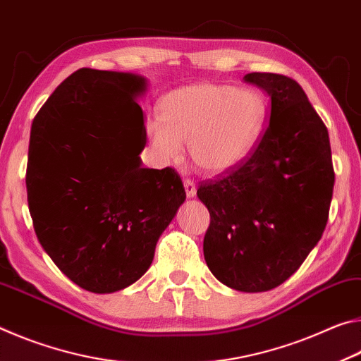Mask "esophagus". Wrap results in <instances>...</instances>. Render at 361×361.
<instances>
[{"mask_svg": "<svg viewBox=\"0 0 361 361\" xmlns=\"http://www.w3.org/2000/svg\"><path fill=\"white\" fill-rule=\"evenodd\" d=\"M184 188H185V193H187L188 198H193L195 195H197V185L193 184V180L185 179L184 180Z\"/></svg>", "mask_w": 361, "mask_h": 361, "instance_id": "obj_1", "label": "esophagus"}]
</instances>
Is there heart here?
<instances>
[{
	"label": "heart",
	"instance_id": "1",
	"mask_svg": "<svg viewBox=\"0 0 361 361\" xmlns=\"http://www.w3.org/2000/svg\"><path fill=\"white\" fill-rule=\"evenodd\" d=\"M265 102L252 90L227 85H190L168 92L159 118L147 121L145 133L163 163H177L187 142L200 171L219 174L240 164L261 137Z\"/></svg>",
	"mask_w": 361,
	"mask_h": 361
}]
</instances>
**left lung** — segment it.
I'll return each mask as SVG.
<instances>
[{
    "label": "left lung",
    "mask_w": 361,
    "mask_h": 361,
    "mask_svg": "<svg viewBox=\"0 0 361 361\" xmlns=\"http://www.w3.org/2000/svg\"><path fill=\"white\" fill-rule=\"evenodd\" d=\"M270 97L269 125L238 166L202 182L211 224L203 252L212 275L243 293L286 281L320 241L333 198L328 129L288 76L247 73Z\"/></svg>",
    "instance_id": "1"
}]
</instances>
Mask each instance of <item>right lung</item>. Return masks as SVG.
Here are the masks:
<instances>
[{"label":"right lung","mask_w":361,"mask_h":361,"mask_svg":"<svg viewBox=\"0 0 361 361\" xmlns=\"http://www.w3.org/2000/svg\"><path fill=\"white\" fill-rule=\"evenodd\" d=\"M140 75L80 68L35 116L27 195L35 233L63 275L107 294L137 281L185 202L173 168H142Z\"/></svg>","instance_id":"add662e5"}]
</instances>
